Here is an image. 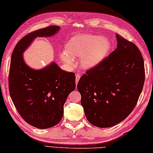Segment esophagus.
Instances as JSON below:
<instances>
[{
	"mask_svg": "<svg viewBox=\"0 0 153 153\" xmlns=\"http://www.w3.org/2000/svg\"><path fill=\"white\" fill-rule=\"evenodd\" d=\"M80 77H81V76L79 74H76V85H77V83H78V82H79V80L80 79Z\"/></svg>",
	"mask_w": 153,
	"mask_h": 153,
	"instance_id": "obj_1",
	"label": "esophagus"
}]
</instances>
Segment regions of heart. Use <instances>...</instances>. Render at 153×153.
I'll list each match as a JSON object with an SVG mask.
<instances>
[{
    "label": "heart",
    "mask_w": 153,
    "mask_h": 153,
    "mask_svg": "<svg viewBox=\"0 0 153 153\" xmlns=\"http://www.w3.org/2000/svg\"><path fill=\"white\" fill-rule=\"evenodd\" d=\"M66 50L60 54L62 60L68 66H73V58H80L79 63L83 69L97 66L108 54L110 43L100 35L78 34L74 36L66 44Z\"/></svg>",
    "instance_id": "heart-1"
}]
</instances>
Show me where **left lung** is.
<instances>
[{"label":"left lung","instance_id":"8db88e82","mask_svg":"<svg viewBox=\"0 0 153 153\" xmlns=\"http://www.w3.org/2000/svg\"><path fill=\"white\" fill-rule=\"evenodd\" d=\"M117 48L83 74L77 83L86 118L99 128L126 119L137 105L145 82L144 61L136 45L116 34Z\"/></svg>","mask_w":153,"mask_h":153}]
</instances>
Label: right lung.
I'll list each match as a JSON object with an SVG mask.
<instances>
[{
    "mask_svg": "<svg viewBox=\"0 0 153 153\" xmlns=\"http://www.w3.org/2000/svg\"><path fill=\"white\" fill-rule=\"evenodd\" d=\"M60 28L50 25L25 35L11 56L8 83L12 102L22 118L39 129L49 128L60 122L67 97L76 88V76L54 62L43 69L31 68L23 53L35 38L53 36Z\"/></svg>",
    "mask_w": 153,
    "mask_h": 153,
    "instance_id": "add662e5",
    "label": "right lung"
}]
</instances>
